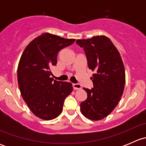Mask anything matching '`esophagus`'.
I'll return each mask as SVG.
<instances>
[{"label":"esophagus","instance_id":"1","mask_svg":"<svg viewBox=\"0 0 146 146\" xmlns=\"http://www.w3.org/2000/svg\"><path fill=\"white\" fill-rule=\"evenodd\" d=\"M73 88L74 90H80L82 88V86L80 85V84L74 83L73 84Z\"/></svg>","mask_w":146,"mask_h":146}]
</instances>
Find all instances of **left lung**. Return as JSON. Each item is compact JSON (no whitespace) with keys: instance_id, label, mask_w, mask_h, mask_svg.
<instances>
[{"instance_id":"left-lung-1","label":"left lung","mask_w":146,"mask_h":146,"mask_svg":"<svg viewBox=\"0 0 146 146\" xmlns=\"http://www.w3.org/2000/svg\"><path fill=\"white\" fill-rule=\"evenodd\" d=\"M83 48L90 69L95 71L92 89L84 88L87 99L80 103L82 114L91 120L107 117L120 101L125 85V70L119 52L105 36L78 39Z\"/></svg>"}]
</instances>
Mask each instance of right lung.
<instances>
[{
	"mask_svg": "<svg viewBox=\"0 0 146 146\" xmlns=\"http://www.w3.org/2000/svg\"><path fill=\"white\" fill-rule=\"evenodd\" d=\"M75 41L44 33L33 39L22 54L17 68L19 88L29 110L39 118H56L62 112L65 99L73 91L70 82L50 77V68L56 65L58 51Z\"/></svg>",
	"mask_w": 146,
	"mask_h": 146,
	"instance_id": "add662e5",
	"label": "right lung"
}]
</instances>
